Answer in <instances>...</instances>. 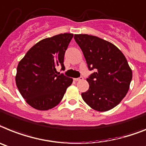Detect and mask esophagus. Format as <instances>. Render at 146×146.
<instances>
[{
    "mask_svg": "<svg viewBox=\"0 0 146 146\" xmlns=\"http://www.w3.org/2000/svg\"><path fill=\"white\" fill-rule=\"evenodd\" d=\"M74 80H75L76 82H79V81L83 80V77H79V78H76V79H74Z\"/></svg>",
    "mask_w": 146,
    "mask_h": 146,
    "instance_id": "34e87169",
    "label": "esophagus"
}]
</instances>
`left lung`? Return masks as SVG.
<instances>
[{"label": "left lung", "instance_id": "obj_1", "mask_svg": "<svg viewBox=\"0 0 146 146\" xmlns=\"http://www.w3.org/2000/svg\"><path fill=\"white\" fill-rule=\"evenodd\" d=\"M88 64L94 70L87 79L89 89L82 94L91 108L107 111L116 107L126 96L132 79V70L127 59L114 44L87 34L74 35Z\"/></svg>", "mask_w": 146, "mask_h": 146}]
</instances>
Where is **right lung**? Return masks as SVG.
Instances as JSON below:
<instances>
[{"instance_id": "obj_1", "label": "right lung", "mask_w": 146, "mask_h": 146, "mask_svg": "<svg viewBox=\"0 0 146 146\" xmlns=\"http://www.w3.org/2000/svg\"><path fill=\"white\" fill-rule=\"evenodd\" d=\"M73 34L64 33L38 41L18 63L15 82L27 103L39 111L56 107L73 79L56 74V66L64 69V56Z\"/></svg>"}]
</instances>
